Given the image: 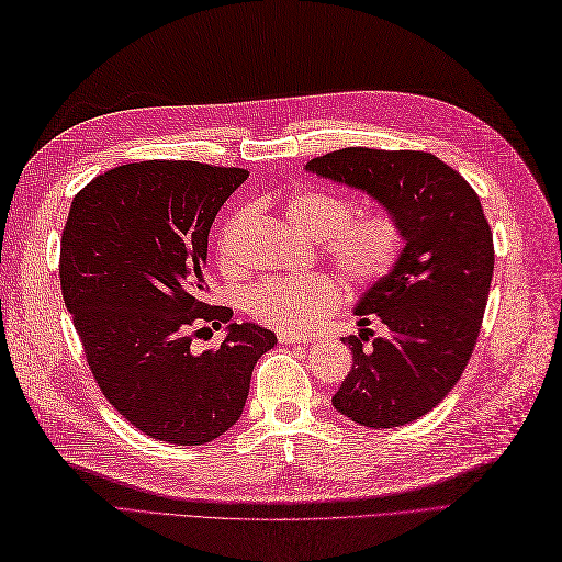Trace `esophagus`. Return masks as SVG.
<instances>
[{
    "label": "esophagus",
    "instance_id": "esophagus-1",
    "mask_svg": "<svg viewBox=\"0 0 562 562\" xmlns=\"http://www.w3.org/2000/svg\"><path fill=\"white\" fill-rule=\"evenodd\" d=\"M279 340L281 344H295V346H307L312 344V336H297V334H285V331H279Z\"/></svg>",
    "mask_w": 562,
    "mask_h": 562
}]
</instances>
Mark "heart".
<instances>
[{
	"mask_svg": "<svg viewBox=\"0 0 562 562\" xmlns=\"http://www.w3.org/2000/svg\"><path fill=\"white\" fill-rule=\"evenodd\" d=\"M350 198L331 190H300L283 207L293 231L322 240L324 255L331 259L352 285H374L398 265L405 250L401 218L386 207L356 212ZM234 226H226L218 240L224 267H231ZM338 303V285L328 273H293L257 281L245 295V307L257 322L281 331H307L322 322Z\"/></svg>",
	"mask_w": 562,
	"mask_h": 562,
	"instance_id": "obj_1",
	"label": "heart"
}]
</instances>
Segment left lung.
<instances>
[{"label": "left lung", "mask_w": 562, "mask_h": 562, "mask_svg": "<svg viewBox=\"0 0 562 562\" xmlns=\"http://www.w3.org/2000/svg\"><path fill=\"white\" fill-rule=\"evenodd\" d=\"M307 171L364 190L401 218L405 250L355 314L369 328L350 336L352 369L331 398L369 429L427 415L458 384L476 346L494 277V234L472 186L431 153L346 147L314 157Z\"/></svg>", "instance_id": "1"}]
</instances>
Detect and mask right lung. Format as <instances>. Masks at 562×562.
Returning <instances> with one entry per match:
<instances>
[{
  "label": "right lung",
  "mask_w": 562,
  "mask_h": 562,
  "mask_svg": "<svg viewBox=\"0 0 562 562\" xmlns=\"http://www.w3.org/2000/svg\"><path fill=\"white\" fill-rule=\"evenodd\" d=\"M248 178L200 161H133L109 169L71 202L59 279L66 310L104 398L135 429L176 446L218 439L243 415L269 328L229 324L214 351L189 348L234 317L204 303L207 236Z\"/></svg>",
  "instance_id": "right-lung-1"
}]
</instances>
